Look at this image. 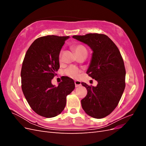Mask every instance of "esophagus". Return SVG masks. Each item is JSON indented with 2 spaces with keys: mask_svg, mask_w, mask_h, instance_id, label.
I'll list each match as a JSON object with an SVG mask.
<instances>
[{
  "mask_svg": "<svg viewBox=\"0 0 146 146\" xmlns=\"http://www.w3.org/2000/svg\"><path fill=\"white\" fill-rule=\"evenodd\" d=\"M75 85H76V87H78L81 85V82L79 80H76L75 81Z\"/></svg>",
  "mask_w": 146,
  "mask_h": 146,
  "instance_id": "1",
  "label": "esophagus"
}]
</instances>
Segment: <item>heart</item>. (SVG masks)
Masks as SVG:
<instances>
[{"label":"heart","mask_w":146,"mask_h":146,"mask_svg":"<svg viewBox=\"0 0 146 146\" xmlns=\"http://www.w3.org/2000/svg\"><path fill=\"white\" fill-rule=\"evenodd\" d=\"M73 49L77 55L82 54V52H87L86 48L83 45L77 44L73 46ZM66 74L69 77L73 78H77L80 77L82 73V70L74 66H70L65 70Z\"/></svg>","instance_id":"1"}]
</instances>
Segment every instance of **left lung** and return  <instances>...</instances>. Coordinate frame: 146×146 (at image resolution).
Returning <instances> with one entry per match:
<instances>
[{"label": "left lung", "mask_w": 146, "mask_h": 146, "mask_svg": "<svg viewBox=\"0 0 146 146\" xmlns=\"http://www.w3.org/2000/svg\"><path fill=\"white\" fill-rule=\"evenodd\" d=\"M72 38L86 44L93 52L86 74L98 82L96 86L82 82L88 91L81 100L82 107L92 117H105L117 107L125 87V69L121 53L104 34L89 33Z\"/></svg>", "instance_id": "left-lung-1"}]
</instances>
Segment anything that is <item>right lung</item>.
Wrapping results in <instances>:
<instances>
[{"mask_svg": "<svg viewBox=\"0 0 146 146\" xmlns=\"http://www.w3.org/2000/svg\"><path fill=\"white\" fill-rule=\"evenodd\" d=\"M69 36L47 35L31 44L25 55L21 76L22 90L30 107L39 115H58L66 104V96L75 88L72 79L65 78L58 86L52 84L60 68L59 55Z\"/></svg>", "mask_w": 146, "mask_h": 146, "instance_id": "obj_1", "label": "right lung"}]
</instances>
